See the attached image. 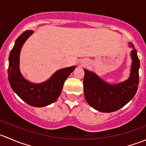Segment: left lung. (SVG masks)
Instances as JSON below:
<instances>
[{
	"label": "left lung",
	"mask_w": 146,
	"mask_h": 146,
	"mask_svg": "<svg viewBox=\"0 0 146 146\" xmlns=\"http://www.w3.org/2000/svg\"><path fill=\"white\" fill-rule=\"evenodd\" d=\"M129 46L132 64L130 75L127 80L117 84H110L104 81L95 73L83 69L84 95L87 102L95 110L102 112L117 111L133 99L138 90L140 61L137 51L131 42Z\"/></svg>",
	"instance_id": "1"
}]
</instances>
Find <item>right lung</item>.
<instances>
[{"mask_svg":"<svg viewBox=\"0 0 146 146\" xmlns=\"http://www.w3.org/2000/svg\"><path fill=\"white\" fill-rule=\"evenodd\" d=\"M33 33L34 31L27 30L16 39L8 59V80L13 90L23 101L32 107H43L56 101L65 80L75 70L76 66L60 69L49 79L41 83H34L26 80L20 70V51L26 40Z\"/></svg>","mask_w":146,"mask_h":146,"instance_id":"obj_1","label":"right lung"}]
</instances>
